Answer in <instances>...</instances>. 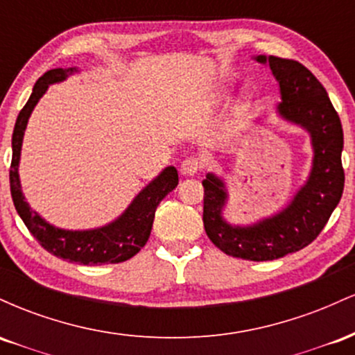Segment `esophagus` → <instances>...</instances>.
<instances>
[{"label": "esophagus", "mask_w": 355, "mask_h": 355, "mask_svg": "<svg viewBox=\"0 0 355 355\" xmlns=\"http://www.w3.org/2000/svg\"><path fill=\"white\" fill-rule=\"evenodd\" d=\"M200 168H202L200 162H198V158H193V157L185 158L180 165V172L183 177H193V175L200 172Z\"/></svg>", "instance_id": "34e87169"}]
</instances>
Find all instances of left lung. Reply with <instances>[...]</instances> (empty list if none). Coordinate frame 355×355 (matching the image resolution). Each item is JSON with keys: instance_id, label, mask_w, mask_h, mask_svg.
<instances>
[{"instance_id": "left-lung-1", "label": "left lung", "mask_w": 355, "mask_h": 355, "mask_svg": "<svg viewBox=\"0 0 355 355\" xmlns=\"http://www.w3.org/2000/svg\"><path fill=\"white\" fill-rule=\"evenodd\" d=\"M255 60L267 63L279 81L282 101L277 105V113L311 135V173L285 209L245 227L230 225L223 218V207L229 200L225 182L215 173H207L202 182L203 227L214 245L227 255L263 262L302 250L331 218L344 190L340 160L344 133L327 92L304 64L266 55Z\"/></svg>"}]
</instances>
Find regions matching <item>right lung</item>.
I'll return each instance as SVG.
<instances>
[{"instance_id": "1", "label": "right lung", "mask_w": 355, "mask_h": 355, "mask_svg": "<svg viewBox=\"0 0 355 355\" xmlns=\"http://www.w3.org/2000/svg\"><path fill=\"white\" fill-rule=\"evenodd\" d=\"M76 71H78L76 68H55V70L44 73L42 78L35 83L30 100L26 101V105L16 118L13 140H11V146H13V158H11L10 168L11 197H13L15 209L21 217L24 225L38 240L40 245L50 254L58 257V259L81 263V266L120 263L137 255L148 240L158 203L178 185V173L175 166H166L164 172L133 198L128 209L120 217L108 225L98 227V229H58V227L48 223L43 217H40L38 211L31 210L30 203L24 200L21 191L18 166L28 118L50 85L60 83Z\"/></svg>"}]
</instances>
